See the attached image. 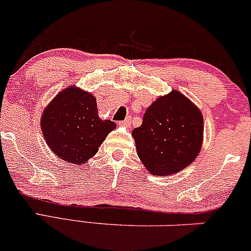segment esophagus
Returning <instances> with one entry per match:
<instances>
[{
    "instance_id": "obj_1",
    "label": "esophagus",
    "mask_w": 251,
    "mask_h": 251,
    "mask_svg": "<svg viewBox=\"0 0 251 251\" xmlns=\"http://www.w3.org/2000/svg\"><path fill=\"white\" fill-rule=\"evenodd\" d=\"M130 122H131V118H126V119L125 120V121L121 122V125L125 126H129Z\"/></svg>"
}]
</instances>
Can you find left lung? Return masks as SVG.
Here are the masks:
<instances>
[{
    "label": "left lung",
    "mask_w": 251,
    "mask_h": 251,
    "mask_svg": "<svg viewBox=\"0 0 251 251\" xmlns=\"http://www.w3.org/2000/svg\"><path fill=\"white\" fill-rule=\"evenodd\" d=\"M204 120L196 105L173 90L146 109L132 130L137 154L151 174L172 175L188 167L200 153Z\"/></svg>",
    "instance_id": "left-lung-1"
}]
</instances>
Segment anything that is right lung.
I'll return each mask as SVG.
<instances>
[{"instance_id": "obj_1", "label": "right lung", "mask_w": 251, "mask_h": 251, "mask_svg": "<svg viewBox=\"0 0 251 251\" xmlns=\"http://www.w3.org/2000/svg\"><path fill=\"white\" fill-rule=\"evenodd\" d=\"M40 123L45 141L54 154L75 165L92 158L116 126L110 120L103 121L98 116L93 94L73 85L51 100Z\"/></svg>"}]
</instances>
